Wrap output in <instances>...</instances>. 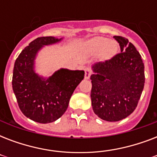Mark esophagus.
I'll return each instance as SVG.
<instances>
[{
    "instance_id": "1",
    "label": "esophagus",
    "mask_w": 157,
    "mask_h": 157,
    "mask_svg": "<svg viewBox=\"0 0 157 157\" xmlns=\"http://www.w3.org/2000/svg\"><path fill=\"white\" fill-rule=\"evenodd\" d=\"M91 74H92V70L90 68H87L85 69V79H89L90 77Z\"/></svg>"
}]
</instances>
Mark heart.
<instances>
[{
    "instance_id": "obj_1",
    "label": "heart",
    "mask_w": 157,
    "mask_h": 157,
    "mask_svg": "<svg viewBox=\"0 0 157 157\" xmlns=\"http://www.w3.org/2000/svg\"><path fill=\"white\" fill-rule=\"evenodd\" d=\"M87 49L91 53L96 54L99 52L102 59H111L117 52V45L114 40H107L103 36H96L87 43Z\"/></svg>"
}]
</instances>
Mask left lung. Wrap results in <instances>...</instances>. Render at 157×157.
I'll return each mask as SVG.
<instances>
[{
    "instance_id": "1",
    "label": "left lung",
    "mask_w": 157,
    "mask_h": 157,
    "mask_svg": "<svg viewBox=\"0 0 157 157\" xmlns=\"http://www.w3.org/2000/svg\"><path fill=\"white\" fill-rule=\"evenodd\" d=\"M121 51L92 67L91 102L94 112L107 121H118L136 108L145 82L141 55L126 38L114 36Z\"/></svg>"
}]
</instances>
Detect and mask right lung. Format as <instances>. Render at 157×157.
Segmentation results:
<instances>
[{"label": "right lung", "instance_id": "obj_1", "mask_svg": "<svg viewBox=\"0 0 157 157\" xmlns=\"http://www.w3.org/2000/svg\"><path fill=\"white\" fill-rule=\"evenodd\" d=\"M62 38L38 37L24 48L14 63L12 86L23 115L34 121L46 124L61 117L68 107L75 89L84 79V71L62 68L48 79L34 71L36 55L43 45L60 41Z\"/></svg>", "mask_w": 157, "mask_h": 157}]
</instances>
